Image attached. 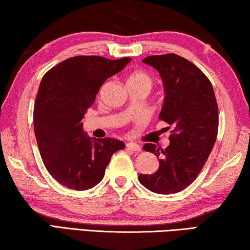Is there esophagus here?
Listing matches in <instances>:
<instances>
[{
	"instance_id": "esophagus-1",
	"label": "esophagus",
	"mask_w": 250,
	"mask_h": 250,
	"mask_svg": "<svg viewBox=\"0 0 250 250\" xmlns=\"http://www.w3.org/2000/svg\"><path fill=\"white\" fill-rule=\"evenodd\" d=\"M127 148H129V149H132L133 151H141L142 150V147L138 145V144H136V143H127Z\"/></svg>"
}]
</instances>
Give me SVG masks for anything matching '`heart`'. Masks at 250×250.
<instances>
[{
    "label": "heart",
    "instance_id": "1",
    "mask_svg": "<svg viewBox=\"0 0 250 250\" xmlns=\"http://www.w3.org/2000/svg\"><path fill=\"white\" fill-rule=\"evenodd\" d=\"M127 83H142L147 86H151L152 79L147 72L143 70H135L127 78Z\"/></svg>",
    "mask_w": 250,
    "mask_h": 250
}]
</instances>
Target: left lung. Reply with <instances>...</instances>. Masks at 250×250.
<instances>
[{
	"label": "left lung",
	"mask_w": 250,
	"mask_h": 250,
	"mask_svg": "<svg viewBox=\"0 0 250 250\" xmlns=\"http://www.w3.org/2000/svg\"><path fill=\"white\" fill-rule=\"evenodd\" d=\"M158 70L165 86L161 121L172 127L170 145L163 149L145 144L144 150L159 158L154 174H139L138 180L155 193L171 194L185 190L203 169L216 142L218 106L208 78L191 61L176 54L143 59Z\"/></svg>",
	"instance_id": "1"
}]
</instances>
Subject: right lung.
Listing matches in <instances>:
<instances>
[{
  "instance_id": "obj_1",
  "label": "right lung",
  "mask_w": 250,
  "mask_h": 250,
  "mask_svg": "<svg viewBox=\"0 0 250 250\" xmlns=\"http://www.w3.org/2000/svg\"><path fill=\"white\" fill-rule=\"evenodd\" d=\"M130 60L71 57L42 77L34 106V130L42 163L60 185L77 191L91 189L103 179L114 152L125 148L114 138L90 139L81 121L101 85Z\"/></svg>"
}]
</instances>
